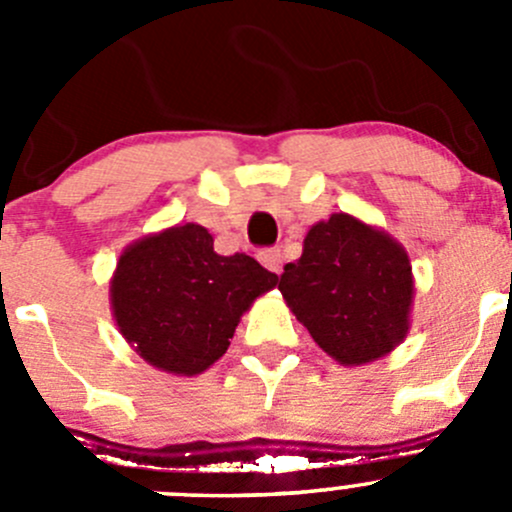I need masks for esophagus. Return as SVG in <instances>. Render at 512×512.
Listing matches in <instances>:
<instances>
[{
    "mask_svg": "<svg viewBox=\"0 0 512 512\" xmlns=\"http://www.w3.org/2000/svg\"><path fill=\"white\" fill-rule=\"evenodd\" d=\"M257 260H260L267 270L275 272V275H280L282 272V252L275 250V247H267V250H262L260 255H257Z\"/></svg>",
    "mask_w": 512,
    "mask_h": 512,
    "instance_id": "obj_1",
    "label": "esophagus"
}]
</instances>
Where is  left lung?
I'll return each instance as SVG.
<instances>
[{
    "label": "left lung",
    "instance_id": "obj_1",
    "mask_svg": "<svg viewBox=\"0 0 512 512\" xmlns=\"http://www.w3.org/2000/svg\"><path fill=\"white\" fill-rule=\"evenodd\" d=\"M280 292L319 349L342 366L391 354L411 329L416 287L409 252L349 213L309 227L302 257L285 265Z\"/></svg>",
    "mask_w": 512,
    "mask_h": 512
}]
</instances>
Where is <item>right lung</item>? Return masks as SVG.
Wrapping results in <instances>:
<instances>
[{
    "mask_svg": "<svg viewBox=\"0 0 512 512\" xmlns=\"http://www.w3.org/2000/svg\"><path fill=\"white\" fill-rule=\"evenodd\" d=\"M277 282L250 255H218L203 225L180 223L121 252L108 297L118 332L146 364L198 376L227 352L242 314Z\"/></svg>",
    "mask_w": 512,
    "mask_h": 512,
    "instance_id": "1",
    "label": "right lung"
}]
</instances>
